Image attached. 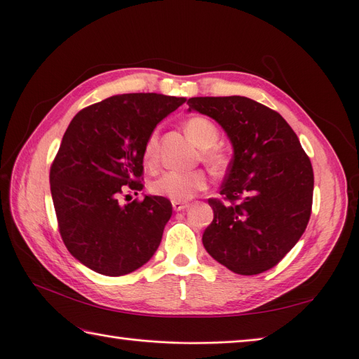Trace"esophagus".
Returning a JSON list of instances; mask_svg holds the SVG:
<instances>
[{
	"mask_svg": "<svg viewBox=\"0 0 359 359\" xmlns=\"http://www.w3.org/2000/svg\"><path fill=\"white\" fill-rule=\"evenodd\" d=\"M187 203H184V202H172V208H173V211H184L187 208Z\"/></svg>",
	"mask_w": 359,
	"mask_h": 359,
	"instance_id": "obj_1",
	"label": "esophagus"
}]
</instances>
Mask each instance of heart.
<instances>
[{"label":"heart","instance_id":"heart-1","mask_svg":"<svg viewBox=\"0 0 359 359\" xmlns=\"http://www.w3.org/2000/svg\"><path fill=\"white\" fill-rule=\"evenodd\" d=\"M186 133L193 140V144L199 147L202 151V160L214 170H220L226 165V157L219 148H215L219 142V128L217 126L203 116H193L186 121ZM158 135L157 132L151 133L147 139L144 148V158L148 165H153L157 158ZM206 175L202 170L191 172H177L169 170L151 184V191L156 196L166 198L172 202H187L193 199L196 194L206 189Z\"/></svg>","mask_w":359,"mask_h":359}]
</instances>
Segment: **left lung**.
Masks as SVG:
<instances>
[{
  "instance_id": "1",
  "label": "left lung",
  "mask_w": 359,
  "mask_h": 359,
  "mask_svg": "<svg viewBox=\"0 0 359 359\" xmlns=\"http://www.w3.org/2000/svg\"><path fill=\"white\" fill-rule=\"evenodd\" d=\"M187 104L219 123L233 148L220 191L231 203L208 201L214 220L203 247L236 274L264 273L306 231L314 186L310 158L285 118L252 99L193 97Z\"/></svg>"
}]
</instances>
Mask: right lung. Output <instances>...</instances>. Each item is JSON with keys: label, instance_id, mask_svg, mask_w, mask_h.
I'll return each instance as SVG.
<instances>
[{"label": "right lung", "instance_id": "right-lung-1", "mask_svg": "<svg viewBox=\"0 0 359 359\" xmlns=\"http://www.w3.org/2000/svg\"><path fill=\"white\" fill-rule=\"evenodd\" d=\"M184 102L157 93L112 95L76 114L64 133L49 175L52 201L70 255L95 273H133L157 252L172 203L145 194L123 205L119 196L142 190L147 139Z\"/></svg>", "mask_w": 359, "mask_h": 359}]
</instances>
